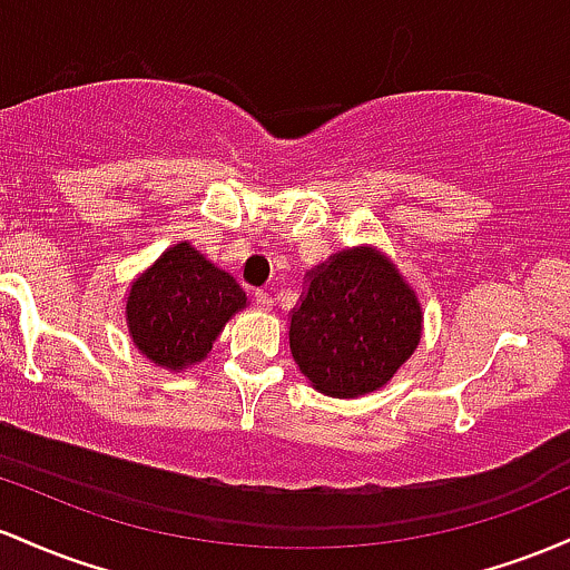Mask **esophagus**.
Listing matches in <instances>:
<instances>
[{"label":"esophagus","instance_id":"obj_1","mask_svg":"<svg viewBox=\"0 0 570 570\" xmlns=\"http://www.w3.org/2000/svg\"><path fill=\"white\" fill-rule=\"evenodd\" d=\"M255 304H258V309H272V306H274L272 293H266V291H255Z\"/></svg>","mask_w":570,"mask_h":570}]
</instances>
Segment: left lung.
I'll use <instances>...</instances> for the list:
<instances>
[{
  "label": "left lung",
  "mask_w": 570,
  "mask_h": 570,
  "mask_svg": "<svg viewBox=\"0 0 570 570\" xmlns=\"http://www.w3.org/2000/svg\"><path fill=\"white\" fill-rule=\"evenodd\" d=\"M287 336L312 387L361 399L385 387L417 350L423 304L380 247H347L306 272Z\"/></svg>",
  "instance_id": "obj_1"
}]
</instances>
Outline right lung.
I'll use <instances>...</instances> for the list:
<instances>
[{
  "instance_id": "obj_1",
  "label": "right lung",
  "mask_w": 570,
  "mask_h": 570,
  "mask_svg": "<svg viewBox=\"0 0 570 570\" xmlns=\"http://www.w3.org/2000/svg\"><path fill=\"white\" fill-rule=\"evenodd\" d=\"M247 293L226 268L190 242H177L126 291V328L134 347L166 371H185L213 350Z\"/></svg>"
}]
</instances>
